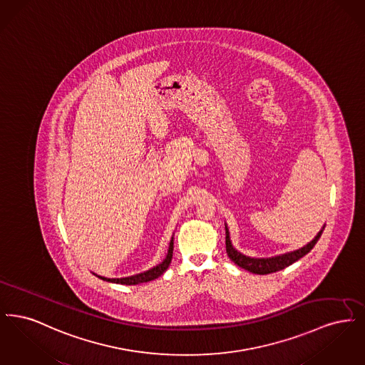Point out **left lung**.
I'll use <instances>...</instances> for the list:
<instances>
[{"instance_id":"8db88e82","label":"left lung","mask_w":365,"mask_h":365,"mask_svg":"<svg viewBox=\"0 0 365 365\" xmlns=\"http://www.w3.org/2000/svg\"><path fill=\"white\" fill-rule=\"evenodd\" d=\"M323 230H324V227L319 231V234L314 237V240H312L308 245H305L304 247L298 249V250L286 253V255H282V256H277V257H271V259H250V257H246V256H243L241 253H238L232 247V245L230 242V235H228V230H227L226 227L227 255H228L230 260L234 261L238 267H241V268L249 271V272H253V274H257V275L272 274V272H277V271H280V269H284L286 267L292 265L295 261L299 260L301 257H304L307 253H309L312 250L313 246L319 241Z\"/></svg>"}]
</instances>
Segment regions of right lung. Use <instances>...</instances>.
I'll return each instance as SVG.
<instances>
[{"instance_id": "obj_1", "label": "right lung", "mask_w": 365, "mask_h": 365, "mask_svg": "<svg viewBox=\"0 0 365 365\" xmlns=\"http://www.w3.org/2000/svg\"><path fill=\"white\" fill-rule=\"evenodd\" d=\"M173 253H174V238L171 240L170 242V249H168V255L165 257V260L163 261L161 264L156 265L155 268L143 272V274H138V275H133V277H128V278H120V279H108L103 278V277H98V278L106 280V282H112V283H119V284H139V283H145V282H150V280H155V279L161 277L168 265L171 264L173 260Z\"/></svg>"}]
</instances>
